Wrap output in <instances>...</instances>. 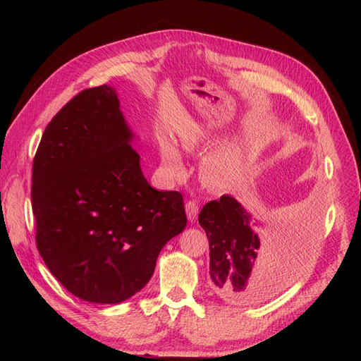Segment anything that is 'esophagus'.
<instances>
[{
  "label": "esophagus",
  "instance_id": "obj_1",
  "mask_svg": "<svg viewBox=\"0 0 361 361\" xmlns=\"http://www.w3.org/2000/svg\"><path fill=\"white\" fill-rule=\"evenodd\" d=\"M199 203L196 200H188L185 203V214H187V218L188 221L195 222L197 219V215H199Z\"/></svg>",
  "mask_w": 361,
  "mask_h": 361
}]
</instances>
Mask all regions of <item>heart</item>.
Returning <instances> with one entry per match:
<instances>
[{"label":"heart","instance_id":"heart-1","mask_svg":"<svg viewBox=\"0 0 361 361\" xmlns=\"http://www.w3.org/2000/svg\"><path fill=\"white\" fill-rule=\"evenodd\" d=\"M204 142H206V136L202 131H197V130L187 133L185 136L181 137V146L184 150H188V152L202 146ZM159 152H161V162H162L164 173L168 177H173V178L181 177L184 174V164L178 149L169 140L164 139L161 140ZM233 161H234V157L231 154V150L228 149H216L211 152V154L207 155L203 161L204 177L214 184L225 183L231 173Z\"/></svg>","mask_w":361,"mask_h":361}]
</instances>
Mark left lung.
<instances>
[{"mask_svg":"<svg viewBox=\"0 0 361 361\" xmlns=\"http://www.w3.org/2000/svg\"><path fill=\"white\" fill-rule=\"evenodd\" d=\"M250 215L228 195L207 202L199 224L209 238V276L221 298L249 305L286 290L307 259L317 218L302 215L288 245L281 253H262Z\"/></svg>","mask_w":361,"mask_h":361,"instance_id":"8db88e82","label":"left lung"}]
</instances>
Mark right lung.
Listing matches in <instances>:
<instances>
[{
  "label": "right lung",
  "instance_id": "1",
  "mask_svg": "<svg viewBox=\"0 0 361 361\" xmlns=\"http://www.w3.org/2000/svg\"><path fill=\"white\" fill-rule=\"evenodd\" d=\"M117 93L82 90L47 126L32 168L36 247L73 295L117 305L154 275L187 225L178 192L146 181Z\"/></svg>",
  "mask_w": 361,
  "mask_h": 361
}]
</instances>
